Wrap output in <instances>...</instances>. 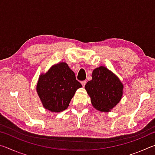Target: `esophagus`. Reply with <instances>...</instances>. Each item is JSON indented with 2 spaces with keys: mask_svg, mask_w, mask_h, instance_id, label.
I'll return each mask as SVG.
<instances>
[{
  "mask_svg": "<svg viewBox=\"0 0 155 155\" xmlns=\"http://www.w3.org/2000/svg\"><path fill=\"white\" fill-rule=\"evenodd\" d=\"M81 84H82V85H83V87H85V84H86V81H81Z\"/></svg>",
  "mask_w": 155,
  "mask_h": 155,
  "instance_id": "esophagus-1",
  "label": "esophagus"
}]
</instances>
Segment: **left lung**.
I'll return each instance as SVG.
<instances>
[{
    "instance_id": "left-lung-1",
    "label": "left lung",
    "mask_w": 155,
    "mask_h": 155,
    "mask_svg": "<svg viewBox=\"0 0 155 155\" xmlns=\"http://www.w3.org/2000/svg\"><path fill=\"white\" fill-rule=\"evenodd\" d=\"M91 81L85 86L91 103L96 110L109 112L121 101L124 85L120 78L106 67L93 70Z\"/></svg>"
}]
</instances>
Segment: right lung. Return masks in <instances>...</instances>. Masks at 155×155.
<instances>
[{"mask_svg":"<svg viewBox=\"0 0 155 155\" xmlns=\"http://www.w3.org/2000/svg\"><path fill=\"white\" fill-rule=\"evenodd\" d=\"M82 85L65 62H59L39 77L36 91L44 109L52 113L66 109Z\"/></svg>","mask_w":155,"mask_h":155,"instance_id":"1","label":"right lung"}]
</instances>
